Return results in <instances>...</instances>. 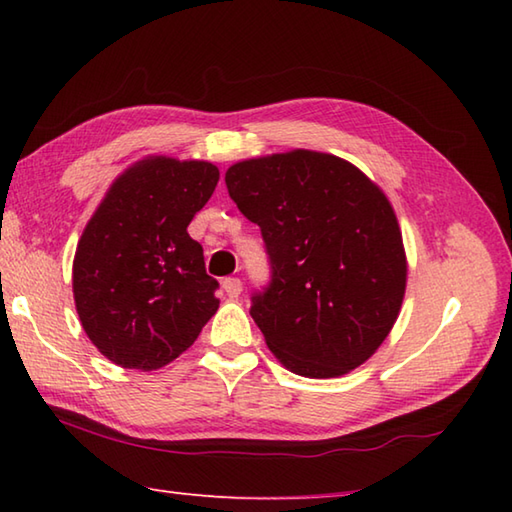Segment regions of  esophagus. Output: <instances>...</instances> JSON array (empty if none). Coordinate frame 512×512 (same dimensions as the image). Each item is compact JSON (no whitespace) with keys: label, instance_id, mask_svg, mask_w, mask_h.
<instances>
[{"label":"esophagus","instance_id":"obj_1","mask_svg":"<svg viewBox=\"0 0 512 512\" xmlns=\"http://www.w3.org/2000/svg\"><path fill=\"white\" fill-rule=\"evenodd\" d=\"M223 289H225V294L229 298H238V296H241V291H243L241 278H225L223 280Z\"/></svg>","mask_w":512,"mask_h":512}]
</instances>
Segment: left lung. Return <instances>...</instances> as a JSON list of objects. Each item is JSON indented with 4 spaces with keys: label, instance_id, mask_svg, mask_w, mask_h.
Instances as JSON below:
<instances>
[{
    "label": "left lung",
    "instance_id": "obj_1",
    "mask_svg": "<svg viewBox=\"0 0 512 512\" xmlns=\"http://www.w3.org/2000/svg\"><path fill=\"white\" fill-rule=\"evenodd\" d=\"M225 183L269 254L271 283L249 311L269 351L302 378L367 362L400 316L409 271L387 194L314 150L238 161Z\"/></svg>",
    "mask_w": 512,
    "mask_h": 512
}]
</instances>
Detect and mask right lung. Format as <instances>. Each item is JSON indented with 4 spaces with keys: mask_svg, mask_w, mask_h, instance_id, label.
<instances>
[{
    "mask_svg": "<svg viewBox=\"0 0 512 512\" xmlns=\"http://www.w3.org/2000/svg\"><path fill=\"white\" fill-rule=\"evenodd\" d=\"M218 168L145 156L108 187L79 238L72 294L90 342L123 369L154 371L187 351L216 309V278L187 225Z\"/></svg>",
    "mask_w": 512,
    "mask_h": 512,
    "instance_id": "1",
    "label": "right lung"
}]
</instances>
